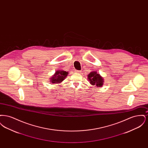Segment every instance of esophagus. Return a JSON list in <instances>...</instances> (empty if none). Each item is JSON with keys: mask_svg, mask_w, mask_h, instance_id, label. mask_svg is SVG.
<instances>
[{"mask_svg": "<svg viewBox=\"0 0 148 148\" xmlns=\"http://www.w3.org/2000/svg\"><path fill=\"white\" fill-rule=\"evenodd\" d=\"M75 73H80L81 71H75Z\"/></svg>", "mask_w": 148, "mask_h": 148, "instance_id": "obj_1", "label": "esophagus"}]
</instances>
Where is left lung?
Masks as SVG:
<instances>
[{
    "label": "left lung",
    "instance_id": "left-lung-1",
    "mask_svg": "<svg viewBox=\"0 0 148 148\" xmlns=\"http://www.w3.org/2000/svg\"><path fill=\"white\" fill-rule=\"evenodd\" d=\"M88 79L90 82V84L97 86V87H101L104 84L103 77H102L96 71L90 72L88 75Z\"/></svg>",
    "mask_w": 148,
    "mask_h": 148
}]
</instances>
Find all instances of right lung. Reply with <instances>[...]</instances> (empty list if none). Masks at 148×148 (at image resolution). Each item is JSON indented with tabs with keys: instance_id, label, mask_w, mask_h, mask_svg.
Instances as JSON below:
<instances>
[{
	"instance_id": "1",
	"label": "right lung",
	"mask_w": 148,
	"mask_h": 148,
	"mask_svg": "<svg viewBox=\"0 0 148 148\" xmlns=\"http://www.w3.org/2000/svg\"><path fill=\"white\" fill-rule=\"evenodd\" d=\"M68 75V71H57L53 77L50 78V82L52 84H59L62 83Z\"/></svg>"
}]
</instances>
